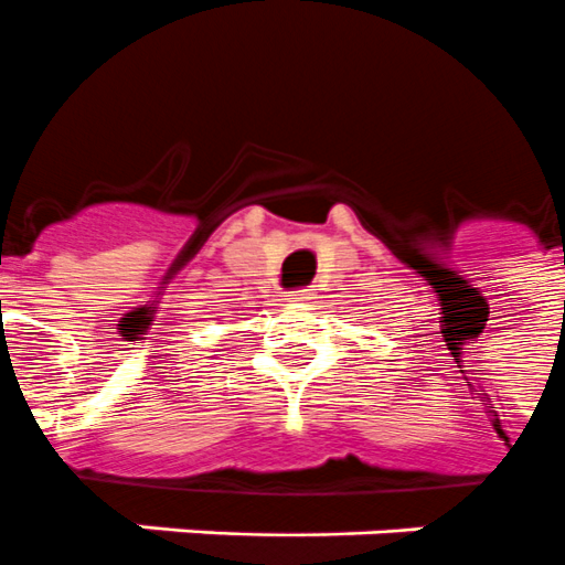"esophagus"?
I'll list each match as a JSON object with an SVG mask.
<instances>
[{"mask_svg":"<svg viewBox=\"0 0 565 565\" xmlns=\"http://www.w3.org/2000/svg\"><path fill=\"white\" fill-rule=\"evenodd\" d=\"M290 301H292V305H310L312 292L310 290H292Z\"/></svg>","mask_w":565,"mask_h":565,"instance_id":"obj_1","label":"esophagus"}]
</instances>
